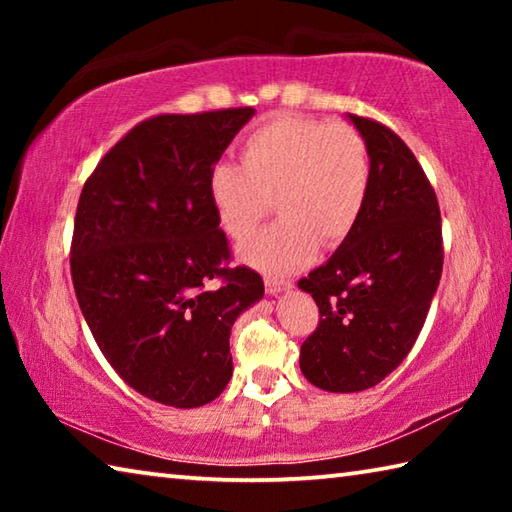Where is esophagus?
Returning <instances> with one entry per match:
<instances>
[{
    "label": "esophagus",
    "instance_id": "esophagus-1",
    "mask_svg": "<svg viewBox=\"0 0 512 512\" xmlns=\"http://www.w3.org/2000/svg\"><path fill=\"white\" fill-rule=\"evenodd\" d=\"M266 293H271V296H277V293L291 289V282L289 280H277V277H266Z\"/></svg>",
    "mask_w": 512,
    "mask_h": 512
}]
</instances>
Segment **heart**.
I'll list each match as a JSON object with an SVG mask.
<instances>
[{
	"instance_id": "obj_1",
	"label": "heart",
	"mask_w": 512,
	"mask_h": 512,
	"mask_svg": "<svg viewBox=\"0 0 512 512\" xmlns=\"http://www.w3.org/2000/svg\"><path fill=\"white\" fill-rule=\"evenodd\" d=\"M368 185V146L357 128L296 115L255 128L241 146V164H216L207 178L216 219L237 241L271 214L275 198L280 219L239 246L241 259L266 273L307 266L318 244L341 246L363 212Z\"/></svg>"
}]
</instances>
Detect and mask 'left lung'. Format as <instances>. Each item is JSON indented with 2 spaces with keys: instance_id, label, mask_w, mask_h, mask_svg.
Listing matches in <instances>:
<instances>
[{
  "instance_id": "obj_1",
  "label": "left lung",
  "mask_w": 512,
  "mask_h": 512,
  "mask_svg": "<svg viewBox=\"0 0 512 512\" xmlns=\"http://www.w3.org/2000/svg\"><path fill=\"white\" fill-rule=\"evenodd\" d=\"M368 146L370 185L352 235L298 287L318 305L300 370L329 393L379 384L411 352L443 273L440 207L409 146L350 115Z\"/></svg>"
}]
</instances>
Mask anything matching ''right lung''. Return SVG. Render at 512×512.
<instances>
[{
    "mask_svg": "<svg viewBox=\"0 0 512 512\" xmlns=\"http://www.w3.org/2000/svg\"><path fill=\"white\" fill-rule=\"evenodd\" d=\"M253 108L140 121L85 180L72 282L85 323L117 375L149 400L196 409L232 377L230 329L264 296L230 268L207 178Z\"/></svg>",
    "mask_w": 512,
    "mask_h": 512,
    "instance_id": "obj_1",
    "label": "right lung"
}]
</instances>
